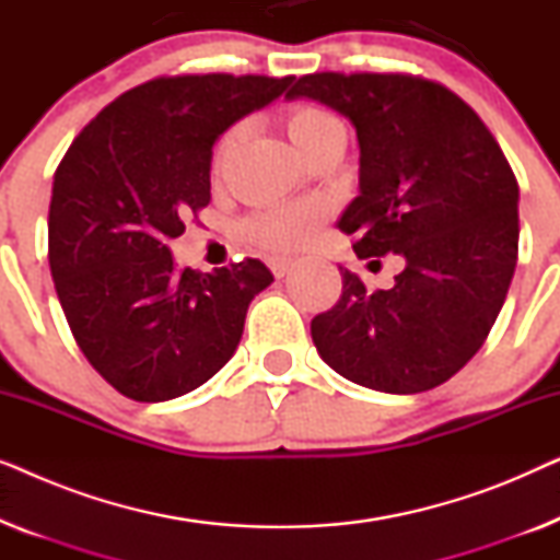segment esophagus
<instances>
[{
  "label": "esophagus",
  "instance_id": "obj_1",
  "mask_svg": "<svg viewBox=\"0 0 560 560\" xmlns=\"http://www.w3.org/2000/svg\"><path fill=\"white\" fill-rule=\"evenodd\" d=\"M267 265H270L275 278H285V275L293 270L295 262H293V259H285V257H272V259H267Z\"/></svg>",
  "mask_w": 560,
  "mask_h": 560
}]
</instances>
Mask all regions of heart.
<instances>
[{
  "label": "heart",
  "mask_w": 560,
  "mask_h": 560,
  "mask_svg": "<svg viewBox=\"0 0 560 560\" xmlns=\"http://www.w3.org/2000/svg\"><path fill=\"white\" fill-rule=\"evenodd\" d=\"M280 125L285 129L288 140L295 144V150L303 158L313 155V152L324 148L331 140H343L341 119L331 114L324 106L316 104H293L282 112ZM242 129L234 127L221 137L217 144V155H213V167L224 165L229 152L234 150L236 140H240ZM320 221H324V209L318 203H278L270 209H262L252 213L249 219L242 221V236L255 247L265 252H293L301 249L305 242L311 240Z\"/></svg>",
  "instance_id": "1"
}]
</instances>
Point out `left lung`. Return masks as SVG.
Returning <instances> with one entry per match:
<instances>
[{
  "label": "left lung",
  "mask_w": 560,
  "mask_h": 560,
  "mask_svg": "<svg viewBox=\"0 0 560 560\" xmlns=\"http://www.w3.org/2000/svg\"><path fill=\"white\" fill-rule=\"evenodd\" d=\"M331 106L357 129L359 196L341 213L359 259L400 255L389 290L347 267L341 298L311 320L324 362L357 385L425 393L477 354L517 265L515 173L479 114L410 73H311L288 98Z\"/></svg>",
  "instance_id": "left-lung-1"
}]
</instances>
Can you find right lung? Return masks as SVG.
Masks as SVG:
<instances>
[{"label":"right lung","mask_w":560,"mask_h":560,"mask_svg":"<svg viewBox=\"0 0 560 560\" xmlns=\"http://www.w3.org/2000/svg\"><path fill=\"white\" fill-rule=\"evenodd\" d=\"M293 75H160L104 106L52 178L48 259L58 301L91 366L129 400L201 387L242 339L259 259L178 272L167 242L211 201L213 142L282 96Z\"/></svg>","instance_id":"1"}]
</instances>
